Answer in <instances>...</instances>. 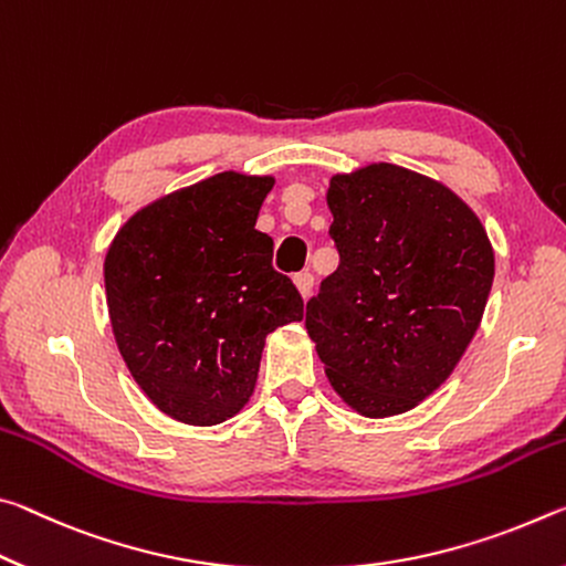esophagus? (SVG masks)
Here are the masks:
<instances>
[{
  "label": "esophagus",
  "instance_id": "1",
  "mask_svg": "<svg viewBox=\"0 0 566 566\" xmlns=\"http://www.w3.org/2000/svg\"><path fill=\"white\" fill-rule=\"evenodd\" d=\"M293 283H295V289H298V293H301V298L305 301L311 295V291H313V275L311 273H298L293 277Z\"/></svg>",
  "mask_w": 566,
  "mask_h": 566
}]
</instances>
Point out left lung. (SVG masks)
Here are the masks:
<instances>
[{"mask_svg": "<svg viewBox=\"0 0 566 566\" xmlns=\"http://www.w3.org/2000/svg\"><path fill=\"white\" fill-rule=\"evenodd\" d=\"M340 263L305 328L344 403L406 413L464 356L494 281V248L447 185L391 163L336 172L326 192Z\"/></svg>", "mask_w": 566, "mask_h": 566, "instance_id": "left-lung-1", "label": "left lung"}]
</instances>
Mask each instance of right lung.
Segmentation results:
<instances>
[{
	"instance_id": "right-lung-1",
	"label": "right lung",
	"mask_w": 566,
	"mask_h": 566,
	"mask_svg": "<svg viewBox=\"0 0 566 566\" xmlns=\"http://www.w3.org/2000/svg\"><path fill=\"white\" fill-rule=\"evenodd\" d=\"M273 175L226 170L147 202L105 255L113 336L165 416L216 426L255 391L265 336L303 321L273 240L255 230Z\"/></svg>"
}]
</instances>
